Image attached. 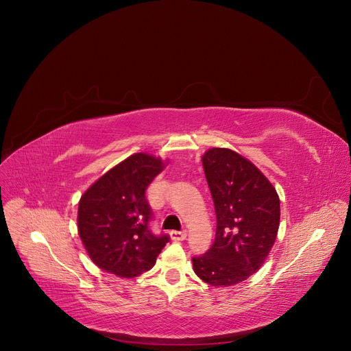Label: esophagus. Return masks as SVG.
<instances>
[{
	"mask_svg": "<svg viewBox=\"0 0 351 351\" xmlns=\"http://www.w3.org/2000/svg\"><path fill=\"white\" fill-rule=\"evenodd\" d=\"M170 236L176 241H182V240H186V237H187V231H184V230H182V231H171Z\"/></svg>",
	"mask_w": 351,
	"mask_h": 351,
	"instance_id": "34e87169",
	"label": "esophagus"
}]
</instances>
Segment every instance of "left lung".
<instances>
[{"label":"left lung","mask_w":351,"mask_h":351,"mask_svg":"<svg viewBox=\"0 0 351 351\" xmlns=\"http://www.w3.org/2000/svg\"><path fill=\"white\" fill-rule=\"evenodd\" d=\"M203 167L217 228L208 252L193 257L194 273L213 287H230L263 265L280 226L276 189L257 167L228 148H211Z\"/></svg>","instance_id":"1"}]
</instances>
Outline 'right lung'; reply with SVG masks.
Masks as SVG:
<instances>
[{
	"label": "right lung",
	"instance_id": "1",
	"mask_svg": "<svg viewBox=\"0 0 351 351\" xmlns=\"http://www.w3.org/2000/svg\"><path fill=\"white\" fill-rule=\"evenodd\" d=\"M164 162L149 154L130 156L99 177L78 203V234L101 270L131 278L148 271L169 243L149 230L153 211L145 191Z\"/></svg>",
	"mask_w": 351,
	"mask_h": 351
}]
</instances>
